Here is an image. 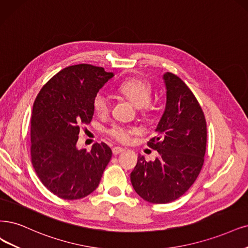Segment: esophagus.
<instances>
[{
    "mask_svg": "<svg viewBox=\"0 0 248 248\" xmlns=\"http://www.w3.org/2000/svg\"><path fill=\"white\" fill-rule=\"evenodd\" d=\"M124 149L122 148V147H113V148H112V153H113L114 155H117V154L122 153V152H124Z\"/></svg>",
    "mask_w": 248,
    "mask_h": 248,
    "instance_id": "1",
    "label": "esophagus"
}]
</instances>
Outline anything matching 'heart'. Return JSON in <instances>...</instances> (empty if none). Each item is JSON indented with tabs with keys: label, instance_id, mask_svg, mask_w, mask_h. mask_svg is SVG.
I'll return each instance as SVG.
<instances>
[{
	"label": "heart",
	"instance_id": "1",
	"mask_svg": "<svg viewBox=\"0 0 248 248\" xmlns=\"http://www.w3.org/2000/svg\"><path fill=\"white\" fill-rule=\"evenodd\" d=\"M119 92L124 94L131 102L140 108L143 112L149 109V101L152 96V89L150 84L140 78H130L119 86ZM93 106L98 114H105L109 109V98L103 91H100L95 95ZM135 129H129L124 125L114 124L108 130V134L119 142L126 143L131 139V135L135 133Z\"/></svg>",
	"mask_w": 248,
	"mask_h": 248
}]
</instances>
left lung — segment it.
Masks as SVG:
<instances>
[{"mask_svg":"<svg viewBox=\"0 0 248 248\" xmlns=\"http://www.w3.org/2000/svg\"><path fill=\"white\" fill-rule=\"evenodd\" d=\"M162 79L167 103L148 145L158 152L154 161L139 156L131 173L132 185L151 203H169L185 194L202 169L206 123L202 109L186 84L171 72Z\"/></svg>","mask_w":248,"mask_h":248,"instance_id":"left-lung-1","label":"left lung"}]
</instances>
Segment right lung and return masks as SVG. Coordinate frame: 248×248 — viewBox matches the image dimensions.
<instances>
[{"label": "right lung", "mask_w": 248, "mask_h": 248, "mask_svg": "<svg viewBox=\"0 0 248 248\" xmlns=\"http://www.w3.org/2000/svg\"><path fill=\"white\" fill-rule=\"evenodd\" d=\"M103 67L78 64L55 75L36 96L31 116V162L44 186L62 199L91 194L112 156L105 143L78 148L79 127L91 123L93 100L113 78Z\"/></svg>", "instance_id": "obj_1"}]
</instances>
